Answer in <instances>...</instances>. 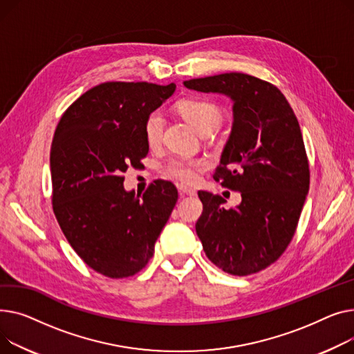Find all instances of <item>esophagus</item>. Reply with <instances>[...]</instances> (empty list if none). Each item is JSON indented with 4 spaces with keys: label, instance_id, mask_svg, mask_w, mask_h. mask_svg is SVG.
<instances>
[{
    "label": "esophagus",
    "instance_id": "34e87169",
    "mask_svg": "<svg viewBox=\"0 0 354 354\" xmlns=\"http://www.w3.org/2000/svg\"><path fill=\"white\" fill-rule=\"evenodd\" d=\"M177 189L181 196H196L197 194V192L194 189H190V187H185L183 184H178Z\"/></svg>",
    "mask_w": 354,
    "mask_h": 354
}]
</instances>
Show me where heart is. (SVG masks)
Returning a JSON list of instances; mask_svg holds the SVG:
<instances>
[{"instance_id": "b5f03b06", "label": "heart", "mask_w": 354, "mask_h": 354, "mask_svg": "<svg viewBox=\"0 0 354 354\" xmlns=\"http://www.w3.org/2000/svg\"><path fill=\"white\" fill-rule=\"evenodd\" d=\"M180 113L196 129L197 133H212L223 121V111L216 102L204 98H189L180 102ZM164 129V117L161 111L156 110L150 113L144 121L145 141L150 145L160 142ZM201 160L193 158H171L165 164V173L169 176L184 181L192 183L197 177V170L201 167Z\"/></svg>"}]
</instances>
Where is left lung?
I'll return each instance as SVG.
<instances>
[{"instance_id": "left-lung-1", "label": "left lung", "mask_w": 354, "mask_h": 354, "mask_svg": "<svg viewBox=\"0 0 354 354\" xmlns=\"http://www.w3.org/2000/svg\"><path fill=\"white\" fill-rule=\"evenodd\" d=\"M189 90L233 101V127L214 180L241 193L225 210L218 194L198 192L203 213L196 232L212 263L233 276L273 264L292 241L308 193L303 136L283 93L257 77L225 73L184 81Z\"/></svg>"}]
</instances>
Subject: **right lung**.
Listing matches in <instances>:
<instances>
[{"mask_svg":"<svg viewBox=\"0 0 354 354\" xmlns=\"http://www.w3.org/2000/svg\"><path fill=\"white\" fill-rule=\"evenodd\" d=\"M176 84L102 82L62 114L51 144L53 210L74 252L111 279L138 273L178 198L156 180L142 196L124 189L122 173L149 153L144 121Z\"/></svg>","mask_w":354,"mask_h":354,"instance_id":"right-lung-1","label":"right lung"}]
</instances>
